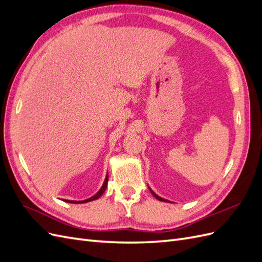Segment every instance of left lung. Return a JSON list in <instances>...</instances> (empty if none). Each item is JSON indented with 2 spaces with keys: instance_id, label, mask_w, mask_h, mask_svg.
I'll list each match as a JSON object with an SVG mask.
<instances>
[{
  "instance_id": "8db88e82",
  "label": "left lung",
  "mask_w": 262,
  "mask_h": 262,
  "mask_svg": "<svg viewBox=\"0 0 262 262\" xmlns=\"http://www.w3.org/2000/svg\"><path fill=\"white\" fill-rule=\"evenodd\" d=\"M148 189H149V191H150V193H152L155 198H156V199L157 200H160V201H163V202H170V201H168V200H166V199H164V198H162V196H160V195H157L154 191H153V190L152 189H150L149 187H148Z\"/></svg>"
}]
</instances>
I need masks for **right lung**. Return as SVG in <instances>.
<instances>
[{
    "mask_svg": "<svg viewBox=\"0 0 262 262\" xmlns=\"http://www.w3.org/2000/svg\"><path fill=\"white\" fill-rule=\"evenodd\" d=\"M107 185H108V172H107V175H106V178H105V181H104V184H102V186H101V188L98 190V192L96 193V194H94L93 196H91V198H89V199H86V200H82V201H73V200H63L64 202H68V203H86V202H90V201H93V200H97L99 196H101V194L105 192V190H106V188H107Z\"/></svg>",
    "mask_w": 262,
    "mask_h": 262,
    "instance_id": "1",
    "label": "right lung"
}]
</instances>
